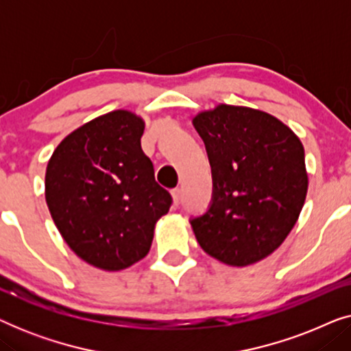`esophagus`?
<instances>
[{
	"label": "esophagus",
	"mask_w": 351,
	"mask_h": 351,
	"mask_svg": "<svg viewBox=\"0 0 351 351\" xmlns=\"http://www.w3.org/2000/svg\"><path fill=\"white\" fill-rule=\"evenodd\" d=\"M171 195H172V201H174V206L179 204L180 203V196H182L180 189H174L171 191Z\"/></svg>",
	"instance_id": "1"
}]
</instances>
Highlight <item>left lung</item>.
I'll use <instances>...</instances> for the list:
<instances>
[{"instance_id": "1", "label": "left lung", "mask_w": 351, "mask_h": 351, "mask_svg": "<svg viewBox=\"0 0 351 351\" xmlns=\"http://www.w3.org/2000/svg\"><path fill=\"white\" fill-rule=\"evenodd\" d=\"M193 126L213 171V203L191 219L195 237L225 265H252L281 246L304 208V145L273 114L238 105L199 112Z\"/></svg>"}]
</instances>
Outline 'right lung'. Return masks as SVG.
I'll list each match as a JSON object with an SVG mask.
<instances>
[{
  "label": "right lung",
  "instance_id": "right-lung-1",
  "mask_svg": "<svg viewBox=\"0 0 351 351\" xmlns=\"http://www.w3.org/2000/svg\"><path fill=\"white\" fill-rule=\"evenodd\" d=\"M145 121L114 110L70 132L46 167V203L62 238L80 258L118 271L150 251L155 225L172 198L156 184L142 150Z\"/></svg>",
  "mask_w": 351,
  "mask_h": 351
}]
</instances>
